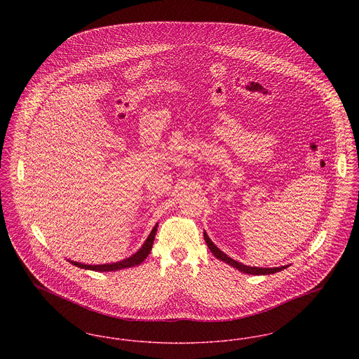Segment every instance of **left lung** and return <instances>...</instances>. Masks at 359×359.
I'll list each match as a JSON object with an SVG mask.
<instances>
[{"label": "left lung", "mask_w": 359, "mask_h": 359, "mask_svg": "<svg viewBox=\"0 0 359 359\" xmlns=\"http://www.w3.org/2000/svg\"><path fill=\"white\" fill-rule=\"evenodd\" d=\"M207 242V246H208V249L211 250V253L214 255V256L217 257L218 259H221V261H224V262H227L229 265H231V266H234V268H237L238 271L241 272H243V273L248 274H266L271 273L273 269H265V268H252V266H246V265H242V264H239L237 261H234V259H231L230 257L226 256L223 252H221L210 239H207L205 241Z\"/></svg>", "instance_id": "obj_1"}]
</instances>
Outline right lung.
<instances>
[{"label": "right lung", "instance_id": "add662e5", "mask_svg": "<svg viewBox=\"0 0 359 359\" xmlns=\"http://www.w3.org/2000/svg\"><path fill=\"white\" fill-rule=\"evenodd\" d=\"M157 231V224L154 226V230L151 231L149 237L145 241V243L141 246V249L137 252L136 255H133L126 259H122L120 262H114V264H103V265H87V264H81V262H75L71 261L74 265H76L78 268H83L88 271H95V272H113V271H118L123 268H130V266H136L140 265L147 257L149 256L151 250H152V245H154V236Z\"/></svg>", "mask_w": 359, "mask_h": 359}]
</instances>
